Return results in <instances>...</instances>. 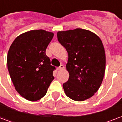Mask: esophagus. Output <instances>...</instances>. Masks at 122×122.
<instances>
[{
	"mask_svg": "<svg viewBox=\"0 0 122 122\" xmlns=\"http://www.w3.org/2000/svg\"><path fill=\"white\" fill-rule=\"evenodd\" d=\"M63 69H64V65H60V66H59L58 68H57V69H58L59 71L63 70Z\"/></svg>",
	"mask_w": 122,
	"mask_h": 122,
	"instance_id": "esophagus-1",
	"label": "esophagus"
}]
</instances>
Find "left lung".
<instances>
[{
    "label": "left lung",
    "instance_id": "obj_1",
    "mask_svg": "<svg viewBox=\"0 0 122 122\" xmlns=\"http://www.w3.org/2000/svg\"><path fill=\"white\" fill-rule=\"evenodd\" d=\"M59 43L69 54L68 81L63 85L71 99L82 101L92 97L102 82L106 57L99 37L90 30L76 29L57 32Z\"/></svg>",
    "mask_w": 122,
    "mask_h": 122
}]
</instances>
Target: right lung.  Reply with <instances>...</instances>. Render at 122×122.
Here are the masks:
<instances>
[{
    "label": "right lung",
    "instance_id": "add662e5",
    "mask_svg": "<svg viewBox=\"0 0 122 122\" xmlns=\"http://www.w3.org/2000/svg\"><path fill=\"white\" fill-rule=\"evenodd\" d=\"M53 37V32L42 29L28 31L18 36L8 50L7 65L13 84L29 101L42 98L54 79L56 67L46 54Z\"/></svg>",
    "mask_w": 122,
    "mask_h": 122
}]
</instances>
